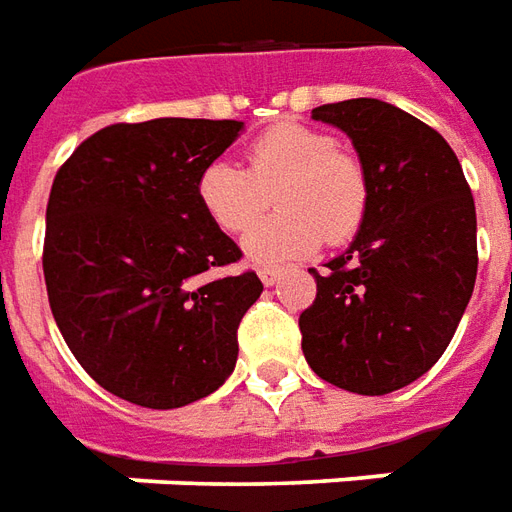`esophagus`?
<instances>
[{"label":"esophagus","mask_w":512,"mask_h":512,"mask_svg":"<svg viewBox=\"0 0 512 512\" xmlns=\"http://www.w3.org/2000/svg\"><path fill=\"white\" fill-rule=\"evenodd\" d=\"M259 278L264 286H273L281 281V270L278 267H259Z\"/></svg>","instance_id":"obj_1"}]
</instances>
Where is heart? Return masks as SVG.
<instances>
[{
  "label": "heart",
  "instance_id": "b5f03b06",
  "mask_svg": "<svg viewBox=\"0 0 512 512\" xmlns=\"http://www.w3.org/2000/svg\"><path fill=\"white\" fill-rule=\"evenodd\" d=\"M198 204L226 234L250 228L270 198L278 215L250 231L242 248L250 262L281 264L311 256L328 242L347 245L369 212V179L353 151L306 123H278L248 146V170L212 159L198 173Z\"/></svg>",
  "mask_w": 512,
  "mask_h": 512
}]
</instances>
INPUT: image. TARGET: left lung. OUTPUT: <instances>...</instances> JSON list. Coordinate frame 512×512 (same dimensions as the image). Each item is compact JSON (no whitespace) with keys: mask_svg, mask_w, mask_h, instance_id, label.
Masks as SVG:
<instances>
[{"mask_svg":"<svg viewBox=\"0 0 512 512\" xmlns=\"http://www.w3.org/2000/svg\"><path fill=\"white\" fill-rule=\"evenodd\" d=\"M350 134L369 179L353 245L314 273L300 314L308 366L353 394H389L444 355L477 278V215L455 151L400 107L350 99L311 110Z\"/></svg>","mask_w":512,"mask_h":512,"instance_id":"1","label":"left lung"}]
</instances>
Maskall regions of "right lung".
Returning <instances> with one entry per match:
<instances>
[{
  "label": "right lung",
  "instance_id": "right-lung-1",
  "mask_svg": "<svg viewBox=\"0 0 512 512\" xmlns=\"http://www.w3.org/2000/svg\"><path fill=\"white\" fill-rule=\"evenodd\" d=\"M242 121L112 123L79 143L46 204L43 278L54 322L90 378L143 408H181L223 386L256 273L198 204V173Z\"/></svg>",
  "mask_w": 512,
  "mask_h": 512
}]
</instances>
